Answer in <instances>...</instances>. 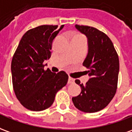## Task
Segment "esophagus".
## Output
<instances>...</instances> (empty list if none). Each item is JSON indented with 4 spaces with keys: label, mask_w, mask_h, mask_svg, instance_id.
I'll list each match as a JSON object with an SVG mask.
<instances>
[{
    "label": "esophagus",
    "mask_w": 132,
    "mask_h": 132,
    "mask_svg": "<svg viewBox=\"0 0 132 132\" xmlns=\"http://www.w3.org/2000/svg\"><path fill=\"white\" fill-rule=\"evenodd\" d=\"M74 81H75V80L73 79V78H70V77H69V78H68V84H71V83H73L74 82Z\"/></svg>",
    "instance_id": "34e87169"
}]
</instances>
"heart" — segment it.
I'll return each mask as SVG.
<instances>
[{
    "label": "heart",
    "mask_w": 132,
    "mask_h": 132,
    "mask_svg": "<svg viewBox=\"0 0 132 132\" xmlns=\"http://www.w3.org/2000/svg\"><path fill=\"white\" fill-rule=\"evenodd\" d=\"M75 37H80V36H75Z\"/></svg>",
    "instance_id": "obj_1"
}]
</instances>
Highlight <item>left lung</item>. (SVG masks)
<instances>
[{
  "instance_id": "left-lung-1",
  "label": "left lung",
  "mask_w": 132,
  "mask_h": 132,
  "mask_svg": "<svg viewBox=\"0 0 132 132\" xmlns=\"http://www.w3.org/2000/svg\"><path fill=\"white\" fill-rule=\"evenodd\" d=\"M88 38V53L82 65L90 78L83 85L79 80L81 93L72 97L75 106L85 113H95L109 105L116 94L119 72V56L110 38L94 27L75 25Z\"/></svg>"
}]
</instances>
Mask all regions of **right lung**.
<instances>
[{
  "label": "right lung",
  "instance_id": "1",
  "mask_svg": "<svg viewBox=\"0 0 132 132\" xmlns=\"http://www.w3.org/2000/svg\"><path fill=\"white\" fill-rule=\"evenodd\" d=\"M57 25H42L23 34L11 61L13 90L21 104L34 111L50 107L55 95L66 85L68 74L44 70V61L50 59L53 40L59 31Z\"/></svg>",
  "mask_w": 132,
  "mask_h": 132
}]
</instances>
